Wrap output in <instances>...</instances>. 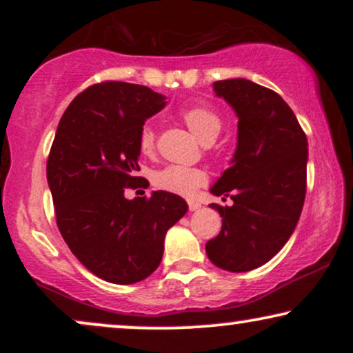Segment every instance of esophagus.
<instances>
[{
  "instance_id": "1",
  "label": "esophagus",
  "mask_w": 353,
  "mask_h": 353,
  "mask_svg": "<svg viewBox=\"0 0 353 353\" xmlns=\"http://www.w3.org/2000/svg\"><path fill=\"white\" fill-rule=\"evenodd\" d=\"M188 205H189V210H197V209L201 208L199 202H196V201H189Z\"/></svg>"
}]
</instances>
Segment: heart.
I'll return each instance as SVG.
<instances>
[{"label":"heart","mask_w":353,"mask_h":353,"mask_svg":"<svg viewBox=\"0 0 353 353\" xmlns=\"http://www.w3.org/2000/svg\"><path fill=\"white\" fill-rule=\"evenodd\" d=\"M182 121L190 129L194 136L202 144H210L216 141L222 129V119L214 109L208 106H190L181 112ZM139 149L145 156H151L156 149V134L151 125H143L139 132ZM208 181V174L199 168H185V165H165L154 174L152 182L157 189L168 192L179 194V196H192L201 185Z\"/></svg>","instance_id":"b5f03b06"}]
</instances>
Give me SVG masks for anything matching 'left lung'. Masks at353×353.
Here are the masks:
<instances>
[{
    "label": "left lung",
    "mask_w": 353,
    "mask_h": 353,
    "mask_svg": "<svg viewBox=\"0 0 353 353\" xmlns=\"http://www.w3.org/2000/svg\"><path fill=\"white\" fill-rule=\"evenodd\" d=\"M239 117L230 168L210 188L234 204H210L222 217L205 244L214 265L247 272L269 262L292 236L307 190V137L294 111L272 89L249 79L214 83Z\"/></svg>",
    "instance_id": "left-lung-1"
}]
</instances>
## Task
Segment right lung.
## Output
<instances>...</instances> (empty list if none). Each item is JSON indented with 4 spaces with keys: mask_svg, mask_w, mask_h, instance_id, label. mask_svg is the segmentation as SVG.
Instances as JSON below:
<instances>
[{
    "mask_svg": "<svg viewBox=\"0 0 353 353\" xmlns=\"http://www.w3.org/2000/svg\"><path fill=\"white\" fill-rule=\"evenodd\" d=\"M165 106L152 89L104 81L79 92L64 111L46 164L56 224L89 272L119 285L149 277L161 264L169 228L188 212L176 194L136 189L139 132ZM149 185V182H148Z\"/></svg>",
    "mask_w": 353,
    "mask_h": 353,
    "instance_id": "obj_1",
    "label": "right lung"
}]
</instances>
